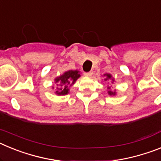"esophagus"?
Listing matches in <instances>:
<instances>
[{
    "label": "esophagus",
    "instance_id": "1",
    "mask_svg": "<svg viewBox=\"0 0 161 161\" xmlns=\"http://www.w3.org/2000/svg\"><path fill=\"white\" fill-rule=\"evenodd\" d=\"M93 72H85V76H90L93 75Z\"/></svg>",
    "mask_w": 161,
    "mask_h": 161
}]
</instances>
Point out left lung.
I'll list each match as a JSON object with an SVG mask.
<instances>
[{"instance_id":"1","label":"left lung","mask_w":161,"mask_h":161,"mask_svg":"<svg viewBox=\"0 0 161 161\" xmlns=\"http://www.w3.org/2000/svg\"><path fill=\"white\" fill-rule=\"evenodd\" d=\"M104 76L106 77V79H105V80H112V83H113L114 80V78L112 77V76L110 75V74L109 73H106V74H104ZM108 93H109V96H114V95H116V92L114 91H112L111 89H110V87H108Z\"/></svg>"}]
</instances>
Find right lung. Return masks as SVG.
<instances>
[{
    "instance_id": "right-lung-1",
    "label": "right lung",
    "mask_w": 161,
    "mask_h": 161,
    "mask_svg": "<svg viewBox=\"0 0 161 161\" xmlns=\"http://www.w3.org/2000/svg\"><path fill=\"white\" fill-rule=\"evenodd\" d=\"M80 76V75L79 71L69 70L65 72L63 75L55 78V82L56 84V86H58L57 91H55V93L59 96L68 94L69 93L68 85L72 86Z\"/></svg>"
}]
</instances>
